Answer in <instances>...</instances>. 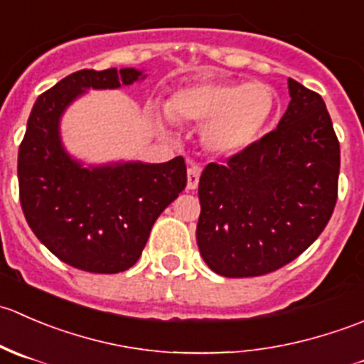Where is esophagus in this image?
<instances>
[{"label": "esophagus", "instance_id": "34e87169", "mask_svg": "<svg viewBox=\"0 0 364 364\" xmlns=\"http://www.w3.org/2000/svg\"><path fill=\"white\" fill-rule=\"evenodd\" d=\"M199 178H200V167L197 165H190L188 167V183H186V188L196 190L199 186Z\"/></svg>", "mask_w": 364, "mask_h": 364}]
</instances>
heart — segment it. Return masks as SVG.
I'll return each mask as SVG.
<instances>
[{"label": "heart", "instance_id": "heart-1", "mask_svg": "<svg viewBox=\"0 0 364 364\" xmlns=\"http://www.w3.org/2000/svg\"><path fill=\"white\" fill-rule=\"evenodd\" d=\"M277 111V91L260 80H199L174 90L165 102V112L174 121L203 123L200 142L215 155L247 149Z\"/></svg>", "mask_w": 364, "mask_h": 364}]
</instances>
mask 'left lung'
Masks as SVG:
<instances>
[{"label":"left lung","instance_id":"1","mask_svg":"<svg viewBox=\"0 0 364 364\" xmlns=\"http://www.w3.org/2000/svg\"><path fill=\"white\" fill-rule=\"evenodd\" d=\"M277 130L199 181L197 245L227 278L260 277L301 255L324 230L338 197L340 144L321 95L289 79Z\"/></svg>","mask_w":364,"mask_h":364}]
</instances>
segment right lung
<instances>
[{"instance_id":"add662e5","label":"right lung","mask_w":364,"mask_h":364,"mask_svg":"<svg viewBox=\"0 0 364 364\" xmlns=\"http://www.w3.org/2000/svg\"><path fill=\"white\" fill-rule=\"evenodd\" d=\"M144 70H79L40 95L19 148L21 205L35 236L77 269L112 274L134 266L153 223L186 186L183 156L164 164L86 165L67 151L61 117L90 90L144 80Z\"/></svg>"}]
</instances>
